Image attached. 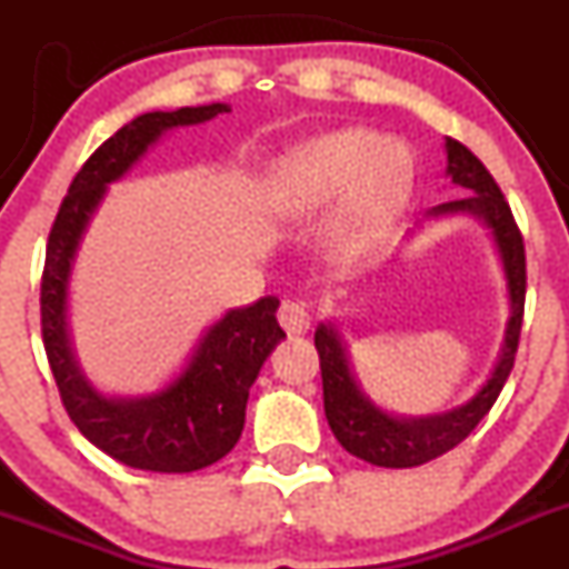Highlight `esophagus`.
Returning a JSON list of instances; mask_svg holds the SVG:
<instances>
[{
  "instance_id": "34e87169",
  "label": "esophagus",
  "mask_w": 569,
  "mask_h": 569,
  "mask_svg": "<svg viewBox=\"0 0 569 569\" xmlns=\"http://www.w3.org/2000/svg\"><path fill=\"white\" fill-rule=\"evenodd\" d=\"M278 321L289 336H306L311 330V313L300 302H283L278 311Z\"/></svg>"
}]
</instances>
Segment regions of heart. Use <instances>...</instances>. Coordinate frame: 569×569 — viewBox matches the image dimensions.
I'll use <instances>...</instances> for the list:
<instances>
[{"label": "heart", "mask_w": 569, "mask_h": 569, "mask_svg": "<svg viewBox=\"0 0 569 569\" xmlns=\"http://www.w3.org/2000/svg\"><path fill=\"white\" fill-rule=\"evenodd\" d=\"M407 189L410 159L399 146L369 129H341L286 151L263 181V203L280 217L306 220L338 198L327 239L358 256L386 233Z\"/></svg>", "instance_id": "b5f03b06"}]
</instances>
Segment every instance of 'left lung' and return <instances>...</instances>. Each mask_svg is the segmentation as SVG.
<instances>
[{
    "label": "left lung",
    "mask_w": 569,
    "mask_h": 569,
    "mask_svg": "<svg viewBox=\"0 0 569 569\" xmlns=\"http://www.w3.org/2000/svg\"><path fill=\"white\" fill-rule=\"evenodd\" d=\"M443 148L446 178L460 189L462 198L429 209L423 222L465 214L487 228L492 248L498 252L503 283H507L509 319L507 330H503L501 352H498L496 366H492L490 377L479 386V391L451 410L429 412V416H396V412L382 410L360 386L347 341H343L336 321H321L313 332V343H317L321 360L327 423L349 455L380 465V468H416V465L435 460V457L446 455L457 443H462L496 405L498 393H501L503 382L515 366L520 325H523L526 252L512 209H509L501 189L487 173L485 164L462 142L446 137ZM423 222L416 226L418 231L423 228ZM412 233L416 231H410V237Z\"/></svg>",
    "instance_id": "left-lung-1"
}]
</instances>
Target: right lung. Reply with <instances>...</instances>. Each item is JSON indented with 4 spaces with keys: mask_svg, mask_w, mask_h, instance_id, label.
<instances>
[{
    "mask_svg": "<svg viewBox=\"0 0 569 569\" xmlns=\"http://www.w3.org/2000/svg\"><path fill=\"white\" fill-rule=\"evenodd\" d=\"M231 112L228 104L137 114L84 162L60 206L46 248L40 325L51 375L79 432L112 460L153 473H192L228 455L242 438L244 407L258 371L286 332L274 297L231 308L200 332L198 343L157 391L114 396L93 386L77 358L68 297L77 256L109 183L120 181L168 131Z\"/></svg>",
    "mask_w": 569,
    "mask_h": 569,
    "instance_id": "obj_1",
    "label": "right lung"
}]
</instances>
